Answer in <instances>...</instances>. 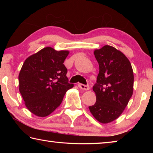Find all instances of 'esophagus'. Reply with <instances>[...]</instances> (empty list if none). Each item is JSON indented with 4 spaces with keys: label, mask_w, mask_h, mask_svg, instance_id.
Returning a JSON list of instances; mask_svg holds the SVG:
<instances>
[{
    "label": "esophagus",
    "mask_w": 153,
    "mask_h": 153,
    "mask_svg": "<svg viewBox=\"0 0 153 153\" xmlns=\"http://www.w3.org/2000/svg\"><path fill=\"white\" fill-rule=\"evenodd\" d=\"M78 87L80 89L84 90H89V88H90L88 86H86V85H84V84H78Z\"/></svg>",
    "instance_id": "obj_1"
}]
</instances>
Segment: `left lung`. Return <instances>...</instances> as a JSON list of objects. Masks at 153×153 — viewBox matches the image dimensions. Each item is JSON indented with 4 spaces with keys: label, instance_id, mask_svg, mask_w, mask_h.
Masks as SVG:
<instances>
[{
    "label": "left lung",
    "instance_id": "1",
    "mask_svg": "<svg viewBox=\"0 0 153 153\" xmlns=\"http://www.w3.org/2000/svg\"><path fill=\"white\" fill-rule=\"evenodd\" d=\"M94 55L99 73L93 86L97 101L89 109L98 121L108 123L122 114L133 94V69L126 56L113 46L96 49Z\"/></svg>",
    "mask_w": 153,
    "mask_h": 153
}]
</instances>
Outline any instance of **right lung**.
Listing matches in <instances>:
<instances>
[{
  "instance_id": "obj_1",
  "label": "right lung",
  "mask_w": 153,
  "mask_h": 153,
  "mask_svg": "<svg viewBox=\"0 0 153 153\" xmlns=\"http://www.w3.org/2000/svg\"><path fill=\"white\" fill-rule=\"evenodd\" d=\"M69 53L48 46L25 59L19 74V90L25 107L33 115H50L74 87L68 83L63 64Z\"/></svg>"
}]
</instances>
